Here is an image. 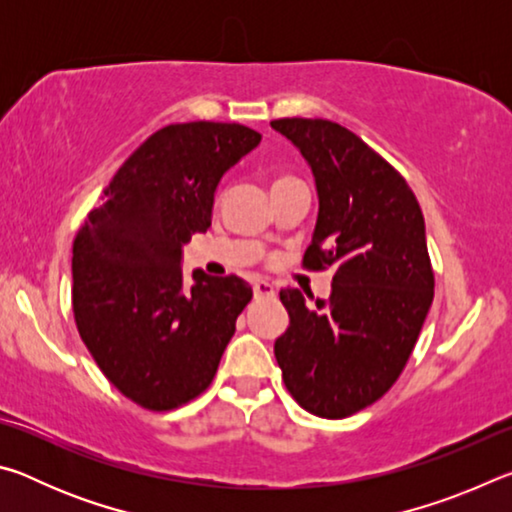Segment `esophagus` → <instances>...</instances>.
Wrapping results in <instances>:
<instances>
[{"label": "esophagus", "mask_w": 512, "mask_h": 512, "mask_svg": "<svg viewBox=\"0 0 512 512\" xmlns=\"http://www.w3.org/2000/svg\"><path fill=\"white\" fill-rule=\"evenodd\" d=\"M253 291H255V298H273L275 296V287L266 280H257L253 284Z\"/></svg>", "instance_id": "1"}]
</instances>
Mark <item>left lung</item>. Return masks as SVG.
I'll list each match as a JSON object with an SVG mask.
<instances>
[{"instance_id":"8db88e82","label":"left lung","mask_w":512,"mask_h":512,"mask_svg":"<svg viewBox=\"0 0 512 512\" xmlns=\"http://www.w3.org/2000/svg\"><path fill=\"white\" fill-rule=\"evenodd\" d=\"M271 126L298 146L316 178L318 221L302 266H334L332 296L307 305L282 289L289 329L275 341L282 379L302 409L341 420L366 409L402 375L433 300L420 203L402 173L327 119Z\"/></svg>"}]
</instances>
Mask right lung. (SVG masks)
<instances>
[{
	"label": "right lung",
	"mask_w": 512,
	"mask_h": 512,
	"mask_svg": "<svg viewBox=\"0 0 512 512\" xmlns=\"http://www.w3.org/2000/svg\"><path fill=\"white\" fill-rule=\"evenodd\" d=\"M262 140L253 128L187 121L155 131L121 164L76 232L72 309L117 391L149 411L207 391L253 289L237 275L180 268L183 244L212 225L223 173Z\"/></svg>",
	"instance_id": "obj_1"
}]
</instances>
